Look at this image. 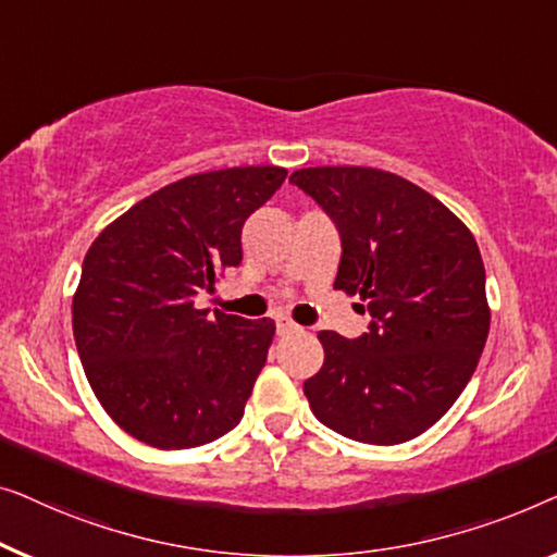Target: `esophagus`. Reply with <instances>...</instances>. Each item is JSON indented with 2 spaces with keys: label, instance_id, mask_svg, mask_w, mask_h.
Listing matches in <instances>:
<instances>
[{
  "label": "esophagus",
  "instance_id": "obj_1",
  "mask_svg": "<svg viewBox=\"0 0 557 557\" xmlns=\"http://www.w3.org/2000/svg\"><path fill=\"white\" fill-rule=\"evenodd\" d=\"M300 331V325L293 323L289 318H277V335H289V333H297Z\"/></svg>",
  "mask_w": 557,
  "mask_h": 557
}]
</instances>
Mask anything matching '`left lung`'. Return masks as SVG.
Here are the masks:
<instances>
[{
	"mask_svg": "<svg viewBox=\"0 0 557 557\" xmlns=\"http://www.w3.org/2000/svg\"><path fill=\"white\" fill-rule=\"evenodd\" d=\"M289 182L338 226L335 289L373 323L356 341L320 331L323 368L305 381L325 426L363 444H401L432 429L472 379L490 333L474 234L421 186L371 166L300 169Z\"/></svg>",
	"mask_w": 557,
	"mask_h": 557,
	"instance_id": "1",
	"label": "left lung"
}]
</instances>
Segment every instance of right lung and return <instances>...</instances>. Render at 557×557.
Wrapping results in <instances>:
<instances>
[{"label":"right lung","mask_w":557,"mask_h":557,"mask_svg":"<svg viewBox=\"0 0 557 557\" xmlns=\"http://www.w3.org/2000/svg\"><path fill=\"white\" fill-rule=\"evenodd\" d=\"M287 171L234 166L186 176L113 219L73 295V333L92 394L125 434L191 449L239 424L275 338L270 318L199 310L242 262V226Z\"/></svg>","instance_id":"add662e5"}]
</instances>
